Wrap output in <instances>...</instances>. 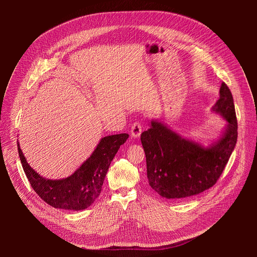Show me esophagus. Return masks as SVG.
<instances>
[{
  "label": "esophagus",
  "mask_w": 257,
  "mask_h": 257,
  "mask_svg": "<svg viewBox=\"0 0 257 257\" xmlns=\"http://www.w3.org/2000/svg\"><path fill=\"white\" fill-rule=\"evenodd\" d=\"M141 131H142V127L140 125L139 122H135L132 127H131V136L133 138H138L141 134Z\"/></svg>",
  "instance_id": "obj_1"
}]
</instances>
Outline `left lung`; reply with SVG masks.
I'll use <instances>...</instances> for the list:
<instances>
[{"label":"left lung","instance_id":"1","mask_svg":"<svg viewBox=\"0 0 257 257\" xmlns=\"http://www.w3.org/2000/svg\"><path fill=\"white\" fill-rule=\"evenodd\" d=\"M211 109L228 124L222 136L207 148L158 120L141 134L150 186L162 197L181 200L197 195L212 187L222 175L238 137L234 99L225 82Z\"/></svg>","mask_w":257,"mask_h":257}]
</instances>
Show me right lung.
<instances>
[{"label":"right lung","instance_id":"add662e5","mask_svg":"<svg viewBox=\"0 0 257 257\" xmlns=\"http://www.w3.org/2000/svg\"><path fill=\"white\" fill-rule=\"evenodd\" d=\"M128 137L127 133H121L101 138L91 156L71 176L60 180L39 175L26 162L19 142L17 146L30 185L44 201L55 208L82 210L90 206L100 194L108 167Z\"/></svg>","mask_w":257,"mask_h":257}]
</instances>
